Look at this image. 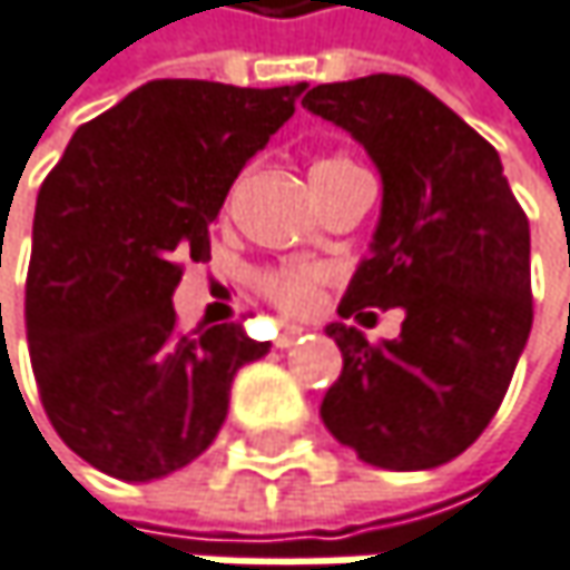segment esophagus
Wrapping results in <instances>:
<instances>
[{
  "instance_id": "obj_1",
  "label": "esophagus",
  "mask_w": 570,
  "mask_h": 570,
  "mask_svg": "<svg viewBox=\"0 0 570 570\" xmlns=\"http://www.w3.org/2000/svg\"><path fill=\"white\" fill-rule=\"evenodd\" d=\"M299 336H303V326H286L277 333V348H289Z\"/></svg>"
}]
</instances>
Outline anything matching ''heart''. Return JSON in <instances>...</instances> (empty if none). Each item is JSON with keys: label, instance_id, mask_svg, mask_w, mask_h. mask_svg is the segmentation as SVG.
Listing matches in <instances>:
<instances>
[{"label": "heart", "instance_id": "obj_1", "mask_svg": "<svg viewBox=\"0 0 570 570\" xmlns=\"http://www.w3.org/2000/svg\"><path fill=\"white\" fill-rule=\"evenodd\" d=\"M355 166L345 156H323L313 163L309 176H323V173H336V169H348ZM330 281V271L320 264H277V267H261L254 274V289L274 303L277 309H284L289 316L309 313L320 303V293Z\"/></svg>", "mask_w": 570, "mask_h": 570}]
</instances>
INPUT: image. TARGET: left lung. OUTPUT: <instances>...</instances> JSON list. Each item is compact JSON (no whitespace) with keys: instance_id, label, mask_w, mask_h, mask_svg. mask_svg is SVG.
<instances>
[{"instance_id":"left-lung-1","label":"left lung","mask_w":570,"mask_h":570,"mask_svg":"<svg viewBox=\"0 0 570 570\" xmlns=\"http://www.w3.org/2000/svg\"><path fill=\"white\" fill-rule=\"evenodd\" d=\"M303 107L352 132L385 181L372 257L338 316L404 313L401 336L382 342L326 326L342 372L323 397V424L372 466L431 470L487 431L525 348L529 218L499 153L417 80L320 83Z\"/></svg>"}]
</instances>
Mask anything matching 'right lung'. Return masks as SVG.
Wrapping results in <instances>:
<instances>
[{"instance_id": "right-lung-1", "label": "right lung", "mask_w": 570, "mask_h": 570, "mask_svg": "<svg viewBox=\"0 0 570 570\" xmlns=\"http://www.w3.org/2000/svg\"><path fill=\"white\" fill-rule=\"evenodd\" d=\"M303 87L149 80L78 127L41 181L28 355L51 428L100 473L146 483L202 456L237 368L267 355L247 316L181 333L173 289L212 257L228 188Z\"/></svg>"}]
</instances>
